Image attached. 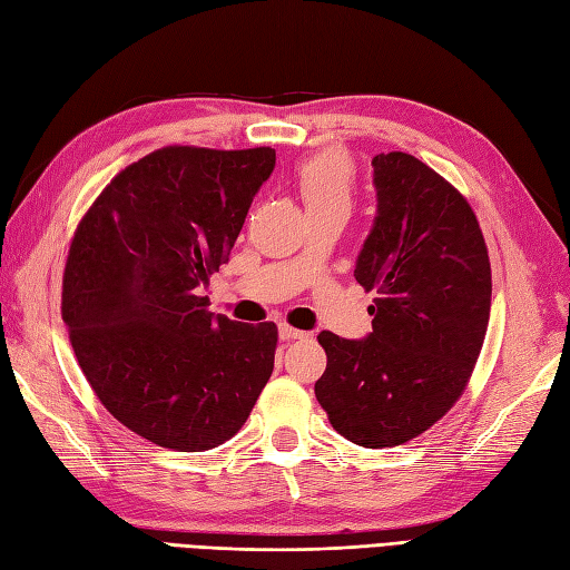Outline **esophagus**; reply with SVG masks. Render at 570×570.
<instances>
[{
  "mask_svg": "<svg viewBox=\"0 0 570 570\" xmlns=\"http://www.w3.org/2000/svg\"><path fill=\"white\" fill-rule=\"evenodd\" d=\"M279 335H282V340H286V342H291V340H303V337H308L306 333H301V330L291 327V325H286V323H282V325H279Z\"/></svg>",
  "mask_w": 570,
  "mask_h": 570,
  "instance_id": "obj_1",
  "label": "esophagus"
}]
</instances>
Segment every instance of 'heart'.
Instances as JSON below:
<instances>
[{"instance_id": "heart-1", "label": "heart", "mask_w": 570, "mask_h": 570, "mask_svg": "<svg viewBox=\"0 0 570 570\" xmlns=\"http://www.w3.org/2000/svg\"><path fill=\"white\" fill-rule=\"evenodd\" d=\"M294 179L308 216L330 208L350 210L354 196V163L347 153H317L296 167Z\"/></svg>"}]
</instances>
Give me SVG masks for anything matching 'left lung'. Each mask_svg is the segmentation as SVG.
<instances>
[{
	"label": "left lung",
	"mask_w": 570,
	"mask_h": 570,
	"mask_svg": "<svg viewBox=\"0 0 570 570\" xmlns=\"http://www.w3.org/2000/svg\"><path fill=\"white\" fill-rule=\"evenodd\" d=\"M379 216L354 276L376 291L374 333L323 330L315 399L345 440L399 446L442 420L466 391L491 317V259L466 196L407 153L372 160Z\"/></svg>",
	"instance_id": "1"
}]
</instances>
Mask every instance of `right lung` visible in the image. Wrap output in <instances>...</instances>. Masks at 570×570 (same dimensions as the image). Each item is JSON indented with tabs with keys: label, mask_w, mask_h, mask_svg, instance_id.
I'll return each instance as SVG.
<instances>
[{
	"label": "right lung",
	"mask_w": 570,
	"mask_h": 570,
	"mask_svg": "<svg viewBox=\"0 0 570 570\" xmlns=\"http://www.w3.org/2000/svg\"><path fill=\"white\" fill-rule=\"evenodd\" d=\"M272 148L165 145L106 184L77 223L62 321L101 405L157 446L206 452L253 413L279 330L208 311L198 288L243 230Z\"/></svg>",
	"instance_id": "right-lung-1"
}]
</instances>
